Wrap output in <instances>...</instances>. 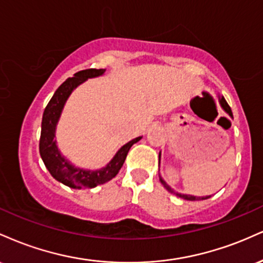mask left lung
Here are the masks:
<instances>
[{
	"label": "left lung",
	"mask_w": 263,
	"mask_h": 263,
	"mask_svg": "<svg viewBox=\"0 0 263 263\" xmlns=\"http://www.w3.org/2000/svg\"><path fill=\"white\" fill-rule=\"evenodd\" d=\"M220 104H221L222 108H224V110L226 111V112H228V114L230 115V116L232 117V111H231V107L229 106V104H228V102H226V100H225L224 98L220 99ZM159 157H161V155H159ZM159 180H161V183L163 184V185H164V188H165V189L170 190V192H172V193H174V194H176L177 197H179V198H182V199H185V200H192V201H195V200H204V199L210 198V195H209V197H194V195H186V194H180V193H176V192H174L173 189L171 188L170 185H168L167 183L164 182V180L162 179V178H159Z\"/></svg>",
	"instance_id": "1"
}]
</instances>
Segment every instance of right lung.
Masks as SVG:
<instances>
[{"mask_svg": "<svg viewBox=\"0 0 263 263\" xmlns=\"http://www.w3.org/2000/svg\"><path fill=\"white\" fill-rule=\"evenodd\" d=\"M105 73V69H85V70L78 71L73 78H68L64 83L60 85L57 91L54 92L53 98L48 102L44 108L43 119H42V131L39 138V153L43 159L45 167L52 174L53 178L70 188H93L100 184L107 183L112 179L121 170L126 157L132 144L141 140V137L129 141L125 146H122L116 153L106 167L99 171H84L80 168H75L66 159L60 155L57 148L54 134H55V126L58 122L60 114L66 99L69 98L71 91L84 83L89 78H95Z\"/></svg>", "mask_w": 263, "mask_h": 263, "instance_id": "add662e5", "label": "right lung"}]
</instances>
